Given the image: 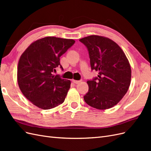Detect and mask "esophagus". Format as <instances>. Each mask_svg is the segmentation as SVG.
Instances as JSON below:
<instances>
[{
  "label": "esophagus",
  "instance_id": "obj_1",
  "mask_svg": "<svg viewBox=\"0 0 151 151\" xmlns=\"http://www.w3.org/2000/svg\"><path fill=\"white\" fill-rule=\"evenodd\" d=\"M72 81L73 83H75V84H79V83H81V82L82 81H81V80H79V81H76V80H74V79H73Z\"/></svg>",
  "mask_w": 151,
  "mask_h": 151
}]
</instances>
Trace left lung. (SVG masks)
<instances>
[{
  "label": "left lung",
  "instance_id": "8db88e82",
  "mask_svg": "<svg viewBox=\"0 0 151 151\" xmlns=\"http://www.w3.org/2000/svg\"><path fill=\"white\" fill-rule=\"evenodd\" d=\"M88 50L91 70L97 77L87 81L88 92L85 102L91 107L106 109L116 105L124 96L131 81V68L125 53L113 40L91 35L79 40Z\"/></svg>",
  "mask_w": 151,
  "mask_h": 151
}]
</instances>
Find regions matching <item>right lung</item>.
<instances>
[{
    "label": "right lung",
    "instance_id": "right-lung-1",
    "mask_svg": "<svg viewBox=\"0 0 151 151\" xmlns=\"http://www.w3.org/2000/svg\"><path fill=\"white\" fill-rule=\"evenodd\" d=\"M74 43L72 39L48 36L35 41L21 55L17 68L18 85L35 106L49 109L64 101L70 81L53 73L58 66L62 69L60 57Z\"/></svg>",
    "mask_w": 151,
    "mask_h": 151
}]
</instances>
